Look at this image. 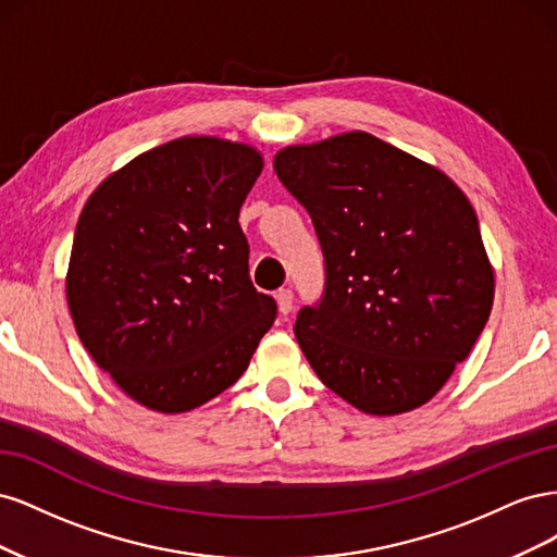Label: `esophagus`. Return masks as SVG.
<instances>
[{"instance_id": "obj_1", "label": "esophagus", "mask_w": 557, "mask_h": 557, "mask_svg": "<svg viewBox=\"0 0 557 557\" xmlns=\"http://www.w3.org/2000/svg\"><path fill=\"white\" fill-rule=\"evenodd\" d=\"M276 305H278V311L283 313V315H288L290 311H293V290H288V288H281V290H276Z\"/></svg>"}]
</instances>
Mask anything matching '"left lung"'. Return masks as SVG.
Returning a JSON list of instances; mask_svg holds the SVG:
<instances>
[{
  "label": "left lung",
  "mask_w": 557,
  "mask_h": 557,
  "mask_svg": "<svg viewBox=\"0 0 557 557\" xmlns=\"http://www.w3.org/2000/svg\"><path fill=\"white\" fill-rule=\"evenodd\" d=\"M274 170L325 256L323 301L295 323L313 372L369 416L423 407L493 309L474 207L434 164L360 129L285 146Z\"/></svg>",
  "instance_id": "left-lung-1"
}]
</instances>
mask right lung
<instances>
[{"instance_id": "right-lung-1", "label": "right lung", "mask_w": 557, "mask_h": 557, "mask_svg": "<svg viewBox=\"0 0 557 557\" xmlns=\"http://www.w3.org/2000/svg\"><path fill=\"white\" fill-rule=\"evenodd\" d=\"M262 166L256 146L190 134L109 174L78 215L64 281L78 339L150 411L227 391L274 323L239 225Z\"/></svg>"}]
</instances>
